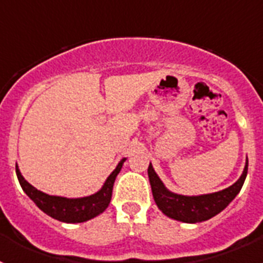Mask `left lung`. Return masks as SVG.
Wrapping results in <instances>:
<instances>
[{
	"label": "left lung",
	"instance_id": "8db88e82",
	"mask_svg": "<svg viewBox=\"0 0 263 263\" xmlns=\"http://www.w3.org/2000/svg\"><path fill=\"white\" fill-rule=\"evenodd\" d=\"M147 174L153 196H154L158 208L167 217L182 222H188V224H196V222L206 221L221 212L238 195L248 174V160H246L245 168L240 179L231 187L225 188L222 191L213 192V194L196 195V196H185V195H179L167 190L158 174L155 173V170L153 168L152 163L148 164Z\"/></svg>",
	"mask_w": 263,
	"mask_h": 263
}]
</instances>
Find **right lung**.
<instances>
[{
	"label": "right lung",
	"instance_id": "obj_1",
	"mask_svg": "<svg viewBox=\"0 0 263 263\" xmlns=\"http://www.w3.org/2000/svg\"><path fill=\"white\" fill-rule=\"evenodd\" d=\"M125 160L126 158H122L120 160V163L113 170V173L106 178L103 187L100 188L96 194L84 197H76V199L53 196V195H47L39 191L23 178L18 168V164H15V173H17V178L25 194L36 204L39 210L43 211L46 215L51 216L55 220L68 222V224H76V222L88 221L90 218L99 216L100 213H103L108 208L111 199L113 184H115L116 178L122 168Z\"/></svg>",
	"mask_w": 263,
	"mask_h": 263
}]
</instances>
